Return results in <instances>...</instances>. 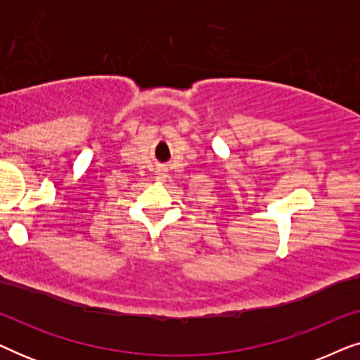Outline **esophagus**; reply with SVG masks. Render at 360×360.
<instances>
[{"label":"esophagus","instance_id":"1","mask_svg":"<svg viewBox=\"0 0 360 360\" xmlns=\"http://www.w3.org/2000/svg\"><path fill=\"white\" fill-rule=\"evenodd\" d=\"M157 176H155V179L157 180H159V181H165L167 180V176H169V175H167L165 174V170L164 169H159V172H157V174H155Z\"/></svg>","mask_w":360,"mask_h":360}]
</instances>
